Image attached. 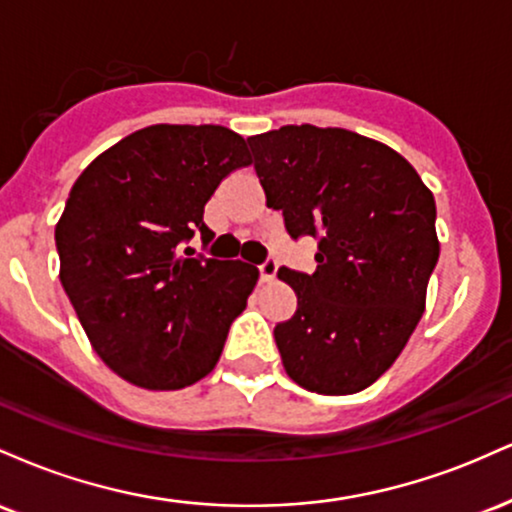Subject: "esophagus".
<instances>
[{
	"mask_svg": "<svg viewBox=\"0 0 512 512\" xmlns=\"http://www.w3.org/2000/svg\"><path fill=\"white\" fill-rule=\"evenodd\" d=\"M276 272H279V264H276V260H267L264 264H260V276L262 281H274L276 279Z\"/></svg>",
	"mask_w": 512,
	"mask_h": 512,
	"instance_id": "obj_1",
	"label": "esophagus"
}]
</instances>
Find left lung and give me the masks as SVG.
<instances>
[{
	"mask_svg": "<svg viewBox=\"0 0 512 512\" xmlns=\"http://www.w3.org/2000/svg\"><path fill=\"white\" fill-rule=\"evenodd\" d=\"M267 207L291 238L313 236V274L281 267L298 296L274 327L293 383L354 395L385 373L426 308L436 269V199L395 149L342 127L286 125L248 137Z\"/></svg>",
	"mask_w": 512,
	"mask_h": 512,
	"instance_id": "left-lung-1",
	"label": "left lung"
}]
</instances>
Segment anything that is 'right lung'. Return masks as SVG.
Returning a JSON list of instances; mask_svg holds the SVG:
<instances>
[{
    "mask_svg": "<svg viewBox=\"0 0 512 512\" xmlns=\"http://www.w3.org/2000/svg\"><path fill=\"white\" fill-rule=\"evenodd\" d=\"M221 125H151L88 163L55 226L60 281L88 342L122 380L182 390L214 370L260 272L185 248L214 238L204 204L250 166Z\"/></svg>",
    "mask_w": 512,
    "mask_h": 512,
    "instance_id": "obj_1",
    "label": "right lung"
}]
</instances>
